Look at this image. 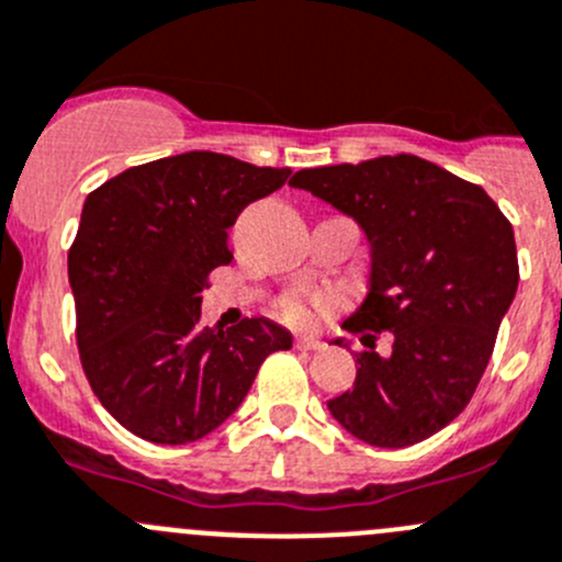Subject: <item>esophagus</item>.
I'll use <instances>...</instances> for the list:
<instances>
[{
  "mask_svg": "<svg viewBox=\"0 0 562 562\" xmlns=\"http://www.w3.org/2000/svg\"><path fill=\"white\" fill-rule=\"evenodd\" d=\"M295 347L297 350H319V347H323V341L314 339V336H297Z\"/></svg>",
  "mask_w": 562,
  "mask_h": 562,
  "instance_id": "1",
  "label": "esophagus"
}]
</instances>
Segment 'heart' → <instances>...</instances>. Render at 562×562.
<instances>
[{
	"instance_id": "heart-1",
	"label": "heart",
	"mask_w": 562,
	"mask_h": 562,
	"mask_svg": "<svg viewBox=\"0 0 562 562\" xmlns=\"http://www.w3.org/2000/svg\"><path fill=\"white\" fill-rule=\"evenodd\" d=\"M336 306H339V295L334 290H328V286H303V290L286 292L278 301V314L290 325L308 328V325L328 317Z\"/></svg>"
}]
</instances>
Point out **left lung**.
<instances>
[{
    "label": "left lung",
    "mask_w": 562,
    "mask_h": 562,
    "mask_svg": "<svg viewBox=\"0 0 562 562\" xmlns=\"http://www.w3.org/2000/svg\"><path fill=\"white\" fill-rule=\"evenodd\" d=\"M290 184L356 217L372 245V290L345 323L370 350L330 414L364 445H419L467 408L488 367L518 286L510 221L483 187L414 154L306 168Z\"/></svg>",
    "instance_id": "8db88e82"
}]
</instances>
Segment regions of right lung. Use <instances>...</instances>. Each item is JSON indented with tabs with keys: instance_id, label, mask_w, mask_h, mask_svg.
<instances>
[{
	"instance_id": "right-lung-1",
	"label": "right lung",
	"mask_w": 562,
	"mask_h": 562,
	"mask_svg": "<svg viewBox=\"0 0 562 562\" xmlns=\"http://www.w3.org/2000/svg\"><path fill=\"white\" fill-rule=\"evenodd\" d=\"M290 168L212 151L154 159L112 176L82 206L68 250L77 347L99 403L154 445H190L228 419L261 361L290 350L270 319L201 323L210 272L232 261L228 228Z\"/></svg>"
}]
</instances>
